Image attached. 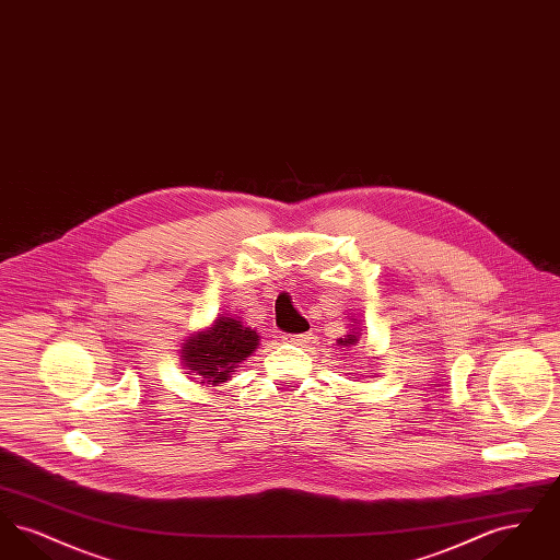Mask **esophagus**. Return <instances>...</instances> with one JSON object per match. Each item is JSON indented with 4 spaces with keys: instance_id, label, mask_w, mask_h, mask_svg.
<instances>
[{
    "instance_id": "esophagus-1",
    "label": "esophagus",
    "mask_w": 560,
    "mask_h": 560,
    "mask_svg": "<svg viewBox=\"0 0 560 560\" xmlns=\"http://www.w3.org/2000/svg\"><path fill=\"white\" fill-rule=\"evenodd\" d=\"M283 340H285L288 345L302 347V345H306V342L311 340V334H285V336H283Z\"/></svg>"
}]
</instances>
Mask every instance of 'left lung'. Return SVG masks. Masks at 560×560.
<instances>
[{"instance_id":"left-lung-1","label":"left lung","mask_w":560,"mask_h":560,"mask_svg":"<svg viewBox=\"0 0 560 560\" xmlns=\"http://www.w3.org/2000/svg\"><path fill=\"white\" fill-rule=\"evenodd\" d=\"M338 345L342 348L354 347V345H357V336H354V334H350L347 338H340V340H338Z\"/></svg>"}]
</instances>
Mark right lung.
<instances>
[{
	"label": "right lung",
	"instance_id": "add662e5",
	"mask_svg": "<svg viewBox=\"0 0 560 560\" xmlns=\"http://www.w3.org/2000/svg\"><path fill=\"white\" fill-rule=\"evenodd\" d=\"M258 347V336L241 320L220 317L208 331L192 336L185 345V363L203 380L218 384L231 377V370Z\"/></svg>",
	"mask_w": 560,
	"mask_h": 560
}]
</instances>
